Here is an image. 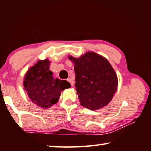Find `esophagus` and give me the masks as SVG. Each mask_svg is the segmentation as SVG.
Here are the masks:
<instances>
[{"instance_id":"esophagus-1","label":"esophagus","mask_w":151,"mask_h":151,"mask_svg":"<svg viewBox=\"0 0 151 151\" xmlns=\"http://www.w3.org/2000/svg\"><path fill=\"white\" fill-rule=\"evenodd\" d=\"M68 82H69V83H70V85L71 86H73L74 85V81L73 80V79H71V78H68V80H67Z\"/></svg>"}]
</instances>
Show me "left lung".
Instances as JSON below:
<instances>
[{
	"label": "left lung",
	"mask_w": 151,
	"mask_h": 151,
	"mask_svg": "<svg viewBox=\"0 0 151 151\" xmlns=\"http://www.w3.org/2000/svg\"><path fill=\"white\" fill-rule=\"evenodd\" d=\"M68 57L74 64L76 90L81 105L92 111L106 106L119 83L116 73L108 60L91 51L79 58Z\"/></svg>",
	"instance_id": "8db88e82"
}]
</instances>
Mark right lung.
I'll list each match as a JSON object with an SVG mask.
<instances>
[{
  "label": "right lung",
  "mask_w": 151,
  "mask_h": 151,
  "mask_svg": "<svg viewBox=\"0 0 151 151\" xmlns=\"http://www.w3.org/2000/svg\"><path fill=\"white\" fill-rule=\"evenodd\" d=\"M50 63L47 58L38 60L24 76V89L32 103L42 109L50 108L57 103L61 92L70 87L66 81L54 78L49 70Z\"/></svg>",
  "instance_id": "add662e5"
}]
</instances>
